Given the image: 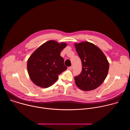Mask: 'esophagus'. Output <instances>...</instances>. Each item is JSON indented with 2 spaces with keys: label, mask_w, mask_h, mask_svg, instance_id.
<instances>
[{
  "label": "esophagus",
  "mask_w": 130,
  "mask_h": 130,
  "mask_svg": "<svg viewBox=\"0 0 130 130\" xmlns=\"http://www.w3.org/2000/svg\"><path fill=\"white\" fill-rule=\"evenodd\" d=\"M68 68H69V70H72V69H73V66H70V67H68Z\"/></svg>",
  "instance_id": "1"
}]
</instances>
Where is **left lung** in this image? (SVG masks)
<instances>
[{"label": "left lung", "instance_id": "left-lung-1", "mask_svg": "<svg viewBox=\"0 0 130 130\" xmlns=\"http://www.w3.org/2000/svg\"><path fill=\"white\" fill-rule=\"evenodd\" d=\"M81 60V73L75 77L76 85L81 90L89 91L98 87L105 79L109 63L102 50L94 44L83 42L74 44Z\"/></svg>", "mask_w": 130, "mask_h": 130}]
</instances>
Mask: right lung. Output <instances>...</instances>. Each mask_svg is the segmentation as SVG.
<instances>
[{
    "mask_svg": "<svg viewBox=\"0 0 130 130\" xmlns=\"http://www.w3.org/2000/svg\"><path fill=\"white\" fill-rule=\"evenodd\" d=\"M67 46L50 40L37 48L27 61V70L31 81L36 86L47 88L58 79V76L67 67L61 57V51Z\"/></svg>",
    "mask_w": 130,
    "mask_h": 130,
    "instance_id": "add662e5",
    "label": "right lung"
}]
</instances>
